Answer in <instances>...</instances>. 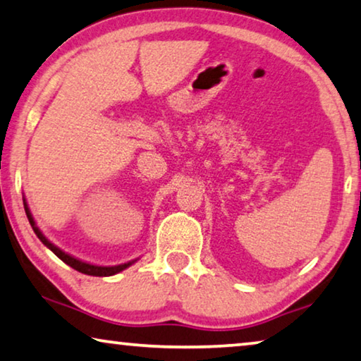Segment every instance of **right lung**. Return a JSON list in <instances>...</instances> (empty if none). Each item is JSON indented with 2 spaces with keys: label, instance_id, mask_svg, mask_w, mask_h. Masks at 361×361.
I'll return each instance as SVG.
<instances>
[{
  "label": "right lung",
  "instance_id": "right-lung-1",
  "mask_svg": "<svg viewBox=\"0 0 361 361\" xmlns=\"http://www.w3.org/2000/svg\"><path fill=\"white\" fill-rule=\"evenodd\" d=\"M24 209H25L27 219H29L32 228H34L35 235L39 236V240L42 241V243L45 245L48 250H51L53 252H55V255H56L58 257H60V259H61L63 262H66L68 266H71L73 269H76V271H79V272L87 274V276H95V277L115 276V274L125 271L126 267H129V266L134 264V262L137 261V259H134V261L125 262V264H120V266H95V264H89V262L80 261V259H78V257H74V256H71V255H68V252L61 251L60 248H58V246L53 245L51 241H48V240L45 238V235H43V233L40 232V228L35 225V220H34V217H32V214H30V211H29V206H27V202H24Z\"/></svg>",
  "mask_w": 361,
  "mask_h": 361
}]
</instances>
